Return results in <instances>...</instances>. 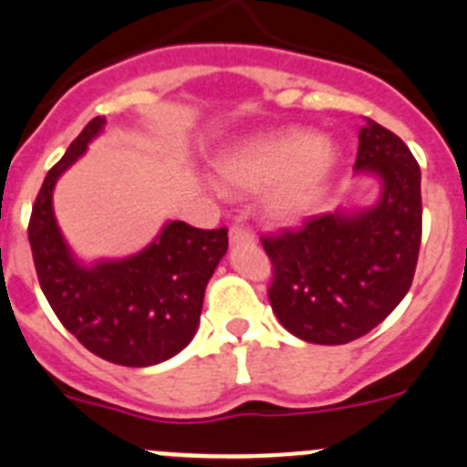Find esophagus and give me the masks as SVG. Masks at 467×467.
Here are the masks:
<instances>
[{
  "label": "esophagus",
  "mask_w": 467,
  "mask_h": 467,
  "mask_svg": "<svg viewBox=\"0 0 467 467\" xmlns=\"http://www.w3.org/2000/svg\"><path fill=\"white\" fill-rule=\"evenodd\" d=\"M228 234L233 246H251V244H255V233L251 228H244V225H233Z\"/></svg>",
  "instance_id": "34e87169"
}]
</instances>
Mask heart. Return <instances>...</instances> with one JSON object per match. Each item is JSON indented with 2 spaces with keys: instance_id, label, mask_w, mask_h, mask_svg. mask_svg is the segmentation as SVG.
<instances>
[{
  "instance_id": "obj_1",
  "label": "heart",
  "mask_w": 467,
  "mask_h": 467,
  "mask_svg": "<svg viewBox=\"0 0 467 467\" xmlns=\"http://www.w3.org/2000/svg\"><path fill=\"white\" fill-rule=\"evenodd\" d=\"M338 149L325 135L303 129L257 135L216 158V182L228 194L262 192V210L275 223H294L323 199Z\"/></svg>"
}]
</instances>
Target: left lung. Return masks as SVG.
Masks as SVG:
<instances>
[{
	"label": "left lung",
	"instance_id": "1",
	"mask_svg": "<svg viewBox=\"0 0 467 467\" xmlns=\"http://www.w3.org/2000/svg\"><path fill=\"white\" fill-rule=\"evenodd\" d=\"M357 173L381 182L366 210L312 216L300 230L262 237L273 264L268 300L282 327L318 346L368 334L407 296L422 237L420 167L395 133L366 119Z\"/></svg>",
	"mask_w": 467,
	"mask_h": 467
}]
</instances>
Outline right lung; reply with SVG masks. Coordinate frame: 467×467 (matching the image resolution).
<instances>
[{
	"mask_svg": "<svg viewBox=\"0 0 467 467\" xmlns=\"http://www.w3.org/2000/svg\"><path fill=\"white\" fill-rule=\"evenodd\" d=\"M103 124V117H94L49 169L31 210L29 244L42 294L65 329L101 359L144 368L171 359L194 338L205 286L228 251V230L169 221L138 255L92 266L77 262L56 223L51 196Z\"/></svg>",
	"mask_w": 467,
	"mask_h": 467,
	"instance_id": "add662e5",
	"label": "right lung"
}]
</instances>
